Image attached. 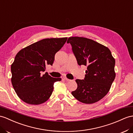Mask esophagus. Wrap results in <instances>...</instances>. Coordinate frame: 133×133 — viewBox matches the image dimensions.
<instances>
[{
  "label": "esophagus",
  "instance_id": "1",
  "mask_svg": "<svg viewBox=\"0 0 133 133\" xmlns=\"http://www.w3.org/2000/svg\"><path fill=\"white\" fill-rule=\"evenodd\" d=\"M63 79L64 80H65L67 81H71V80H70V79H68V78H67V77H66V76H63Z\"/></svg>",
  "mask_w": 133,
  "mask_h": 133
}]
</instances>
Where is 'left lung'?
Returning <instances> with one entry per match:
<instances>
[{"instance_id": "obj_1", "label": "left lung", "mask_w": 133, "mask_h": 133, "mask_svg": "<svg viewBox=\"0 0 133 133\" xmlns=\"http://www.w3.org/2000/svg\"><path fill=\"white\" fill-rule=\"evenodd\" d=\"M67 43L78 64L87 66L84 80H76L77 88L71 93L82 103H96L108 93L115 80V58L107 47L86 37H70Z\"/></svg>"}]
</instances>
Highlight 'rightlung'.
<instances>
[{
	"instance_id": "add662e5",
	"label": "right lung",
	"mask_w": 133,
	"mask_h": 133,
	"mask_svg": "<svg viewBox=\"0 0 133 133\" xmlns=\"http://www.w3.org/2000/svg\"><path fill=\"white\" fill-rule=\"evenodd\" d=\"M67 37L44 39L19 50L11 65V81L18 97L25 103L37 105L49 99L54 83L61 78H54L45 72L47 64L52 66L56 53Z\"/></svg>"
}]
</instances>
